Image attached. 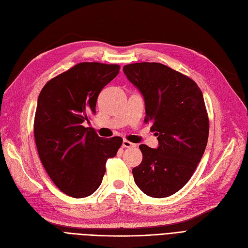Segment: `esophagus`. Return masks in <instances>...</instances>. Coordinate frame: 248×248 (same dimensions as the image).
Wrapping results in <instances>:
<instances>
[{
    "instance_id": "34e87169",
    "label": "esophagus",
    "mask_w": 248,
    "mask_h": 248,
    "mask_svg": "<svg viewBox=\"0 0 248 248\" xmlns=\"http://www.w3.org/2000/svg\"><path fill=\"white\" fill-rule=\"evenodd\" d=\"M123 147L124 148H134V147H136V144L132 143L130 141H128L127 140H123Z\"/></svg>"
}]
</instances>
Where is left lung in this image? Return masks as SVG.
<instances>
[{"instance_id": "1", "label": "left lung", "mask_w": 248, "mask_h": 248, "mask_svg": "<svg viewBox=\"0 0 248 248\" xmlns=\"http://www.w3.org/2000/svg\"><path fill=\"white\" fill-rule=\"evenodd\" d=\"M123 72L142 94L144 122L159 141L157 149L140 146L134 182L150 197H168L189 182L205 151L209 120L203 94L189 77L162 63H130Z\"/></svg>"}]
</instances>
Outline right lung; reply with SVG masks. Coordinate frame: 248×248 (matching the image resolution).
Wrapping results in <instances>:
<instances>
[{
  "mask_svg": "<svg viewBox=\"0 0 248 248\" xmlns=\"http://www.w3.org/2000/svg\"><path fill=\"white\" fill-rule=\"evenodd\" d=\"M120 65L81 62L56 76L40 92L33 122L39 157L59 190L74 198L94 193L106 163L121 147L119 136L102 139L85 127L96 113L98 94Z\"/></svg>",
  "mask_w": 248,
  "mask_h": 248,
  "instance_id": "add662e5",
  "label": "right lung"
}]
</instances>
